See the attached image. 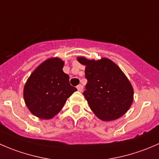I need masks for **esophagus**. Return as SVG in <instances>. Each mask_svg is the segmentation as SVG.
I'll use <instances>...</instances> for the list:
<instances>
[{
    "mask_svg": "<svg viewBox=\"0 0 159 159\" xmlns=\"http://www.w3.org/2000/svg\"><path fill=\"white\" fill-rule=\"evenodd\" d=\"M77 89H78V91L81 92V91H83V85H81V84H79V85L77 86Z\"/></svg>",
    "mask_w": 159,
    "mask_h": 159,
    "instance_id": "esophagus-1",
    "label": "esophagus"
}]
</instances>
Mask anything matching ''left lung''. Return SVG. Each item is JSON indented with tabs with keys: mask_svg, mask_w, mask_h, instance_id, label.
<instances>
[{
	"mask_svg": "<svg viewBox=\"0 0 159 159\" xmlns=\"http://www.w3.org/2000/svg\"><path fill=\"white\" fill-rule=\"evenodd\" d=\"M85 66L88 83L83 92L93 113L102 121L116 120L124 115L134 99L132 85L121 68L110 59L78 57Z\"/></svg>",
	"mask_w": 159,
	"mask_h": 159,
	"instance_id": "8db88e82",
	"label": "left lung"
}]
</instances>
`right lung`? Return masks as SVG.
Returning a JSON list of instances; mask_svg holds the SVG:
<instances>
[{
    "label": "right lung",
    "mask_w": 159,
    "mask_h": 159,
    "mask_svg": "<svg viewBox=\"0 0 159 159\" xmlns=\"http://www.w3.org/2000/svg\"><path fill=\"white\" fill-rule=\"evenodd\" d=\"M65 61L50 57L38 65L27 80L23 95L26 106L34 116L48 120L60 112L67 99L77 91L63 71Z\"/></svg>",
    "instance_id": "right-lung-1"
}]
</instances>
